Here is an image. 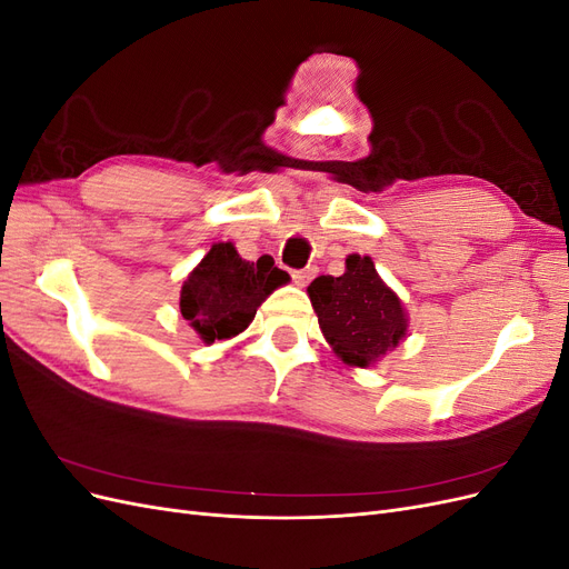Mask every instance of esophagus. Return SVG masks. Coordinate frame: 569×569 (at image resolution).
I'll list each match as a JSON object with an SVG mask.
<instances>
[{
  "mask_svg": "<svg viewBox=\"0 0 569 569\" xmlns=\"http://www.w3.org/2000/svg\"><path fill=\"white\" fill-rule=\"evenodd\" d=\"M313 274H316V270L313 268H303V270H291V280H295V284H299V287H306L308 282L313 280Z\"/></svg>",
  "mask_w": 569,
  "mask_h": 569,
  "instance_id": "34e87169",
  "label": "esophagus"
}]
</instances>
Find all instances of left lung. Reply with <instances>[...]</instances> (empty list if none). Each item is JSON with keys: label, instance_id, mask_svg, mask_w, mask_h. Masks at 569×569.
Wrapping results in <instances>:
<instances>
[{"label": "left lung", "instance_id": "1", "mask_svg": "<svg viewBox=\"0 0 569 569\" xmlns=\"http://www.w3.org/2000/svg\"><path fill=\"white\" fill-rule=\"evenodd\" d=\"M308 297L327 343L347 366L368 368L406 337L403 303L377 274L370 256L351 253L343 274H320Z\"/></svg>", "mask_w": 569, "mask_h": 569}]
</instances>
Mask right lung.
I'll list each match as a JSON object with an SVG mask.
<instances>
[{"label": "right lung", "instance_id": "right-lung-1", "mask_svg": "<svg viewBox=\"0 0 569 569\" xmlns=\"http://www.w3.org/2000/svg\"><path fill=\"white\" fill-rule=\"evenodd\" d=\"M287 280L289 274L274 268L272 258L249 263L232 242H220L187 274L180 311L206 343L230 339L247 330L256 308Z\"/></svg>", "mask_w": 569, "mask_h": 569}]
</instances>
